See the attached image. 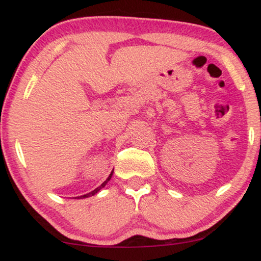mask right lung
<instances>
[{
  "mask_svg": "<svg viewBox=\"0 0 261 261\" xmlns=\"http://www.w3.org/2000/svg\"><path fill=\"white\" fill-rule=\"evenodd\" d=\"M112 175H113V172H112V173H110V175H109V176H108V179H107V180H106V181H104V182H103V184H101V185H100V187H98L97 189H94V190H93V191H91V193L86 194V195H83V196H79V197H77V199H85V197H88V196H93V195H95V194H97V193H98V191H99L101 188H104V187H106V184H107V182H108V181H109V180H110V178H112ZM74 199H76V197H74Z\"/></svg>",
  "mask_w": 261,
  "mask_h": 261,
  "instance_id": "add662e5",
  "label": "right lung"
}]
</instances>
